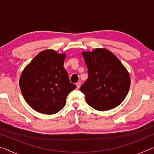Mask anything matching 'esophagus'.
I'll list each match as a JSON object with an SVG mask.
<instances>
[{"label":"esophagus","mask_w":154,"mask_h":154,"mask_svg":"<svg viewBox=\"0 0 154 154\" xmlns=\"http://www.w3.org/2000/svg\"><path fill=\"white\" fill-rule=\"evenodd\" d=\"M76 85H77V88H79V87L81 86V82H78L76 83Z\"/></svg>","instance_id":"obj_1"}]
</instances>
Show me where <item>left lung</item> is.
<instances>
[{
	"label": "left lung",
	"instance_id": "1",
	"mask_svg": "<svg viewBox=\"0 0 154 154\" xmlns=\"http://www.w3.org/2000/svg\"><path fill=\"white\" fill-rule=\"evenodd\" d=\"M88 78L81 86L87 103L98 111L118 106L126 98L130 85L128 72L119 60L106 49L83 51Z\"/></svg>",
	"mask_w": 154,
	"mask_h": 154
}]
</instances>
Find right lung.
<instances>
[{
	"instance_id": "right-lung-1",
	"label": "right lung",
	"mask_w": 154,
	"mask_h": 154,
	"mask_svg": "<svg viewBox=\"0 0 154 154\" xmlns=\"http://www.w3.org/2000/svg\"><path fill=\"white\" fill-rule=\"evenodd\" d=\"M66 54L52 49L40 52L24 68L20 87L26 103L41 113H58L69 94L76 88L64 68Z\"/></svg>"
}]
</instances>
